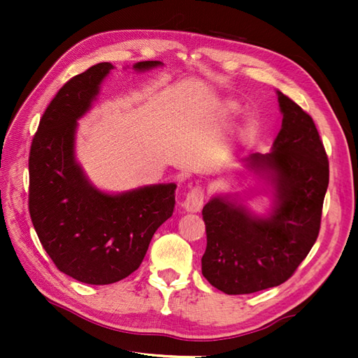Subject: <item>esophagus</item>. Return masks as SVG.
Masks as SVG:
<instances>
[{
	"mask_svg": "<svg viewBox=\"0 0 358 358\" xmlns=\"http://www.w3.org/2000/svg\"><path fill=\"white\" fill-rule=\"evenodd\" d=\"M204 199H206V195H204L201 186H194L191 187V191L187 192L183 206L187 212H199L203 208Z\"/></svg>",
	"mask_w": 358,
	"mask_h": 358,
	"instance_id": "34e87169",
	"label": "esophagus"
}]
</instances>
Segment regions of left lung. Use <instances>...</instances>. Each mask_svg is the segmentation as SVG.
<instances>
[{
    "instance_id": "8db88e82",
    "label": "left lung",
    "mask_w": 358,
    "mask_h": 358,
    "mask_svg": "<svg viewBox=\"0 0 358 358\" xmlns=\"http://www.w3.org/2000/svg\"><path fill=\"white\" fill-rule=\"evenodd\" d=\"M281 129L269 154L245 162L272 187V209L257 215L217 195L203 208L208 246L201 272L229 295L252 294L292 277L320 232L329 162L314 120L281 92Z\"/></svg>"
}]
</instances>
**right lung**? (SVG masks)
I'll return each instance as SVG.
<instances>
[{
  "label": "right lung",
  "instance_id": "obj_1",
  "mask_svg": "<svg viewBox=\"0 0 358 358\" xmlns=\"http://www.w3.org/2000/svg\"><path fill=\"white\" fill-rule=\"evenodd\" d=\"M162 62H140L144 72ZM110 63L89 67L58 90L29 155V212L57 268L81 283L110 285L140 268L155 231L172 215L177 185L106 194L75 162L77 120L92 108Z\"/></svg>",
  "mask_w": 358,
  "mask_h": 358
}]
</instances>
